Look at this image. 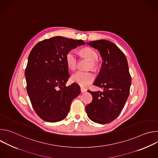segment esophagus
Returning a JSON list of instances; mask_svg holds the SVG:
<instances>
[{
  "label": "esophagus",
  "instance_id": "esophagus-1",
  "mask_svg": "<svg viewBox=\"0 0 158 158\" xmlns=\"http://www.w3.org/2000/svg\"><path fill=\"white\" fill-rule=\"evenodd\" d=\"M86 91H87V90L85 89L82 88V87L81 88V93H85Z\"/></svg>",
  "mask_w": 158,
  "mask_h": 158
}]
</instances>
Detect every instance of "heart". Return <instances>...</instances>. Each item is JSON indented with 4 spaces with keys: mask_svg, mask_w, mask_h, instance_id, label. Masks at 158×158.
<instances>
[{
    "mask_svg": "<svg viewBox=\"0 0 158 158\" xmlns=\"http://www.w3.org/2000/svg\"><path fill=\"white\" fill-rule=\"evenodd\" d=\"M81 53L84 57L91 62L89 68L92 69L93 70H96L98 69V64L96 61L98 59L97 52L91 48H86L81 50ZM65 61L69 69L75 70L76 69L77 59L76 54L74 51H71L67 54L65 56ZM94 79L95 76L91 72L77 71L72 76V81L82 87H86L88 86L94 81Z\"/></svg>",
    "mask_w": 158,
    "mask_h": 158,
    "instance_id": "1",
    "label": "heart"
}]
</instances>
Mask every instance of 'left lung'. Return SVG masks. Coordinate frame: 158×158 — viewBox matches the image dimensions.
Returning a JSON list of instances; mask_svg holds the SVG:
<instances>
[{
  "label": "left lung",
  "instance_id": "obj_1",
  "mask_svg": "<svg viewBox=\"0 0 158 158\" xmlns=\"http://www.w3.org/2000/svg\"><path fill=\"white\" fill-rule=\"evenodd\" d=\"M87 44L98 50L102 58L101 71L93 84L103 91L89 90L93 101L85 106V111L91 121L107 124L119 115L129 94L131 78L127 59L116 45L109 40H98Z\"/></svg>",
  "mask_w": 158,
  "mask_h": 158
}]
</instances>
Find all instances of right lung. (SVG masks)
Masks as SVG:
<instances>
[{
	"label": "right lung",
	"mask_w": 158,
	"mask_h": 158,
	"mask_svg": "<svg viewBox=\"0 0 158 158\" xmlns=\"http://www.w3.org/2000/svg\"><path fill=\"white\" fill-rule=\"evenodd\" d=\"M82 44V40L56 36L38 42L29 56L25 71L27 91L36 114L45 121L64 119L72 101L81 93L78 84L65 85L70 77L65 56Z\"/></svg>",
	"instance_id": "right-lung-1"
}]
</instances>
